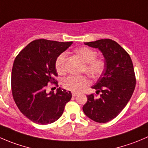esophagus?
<instances>
[{"instance_id":"esophagus-1","label":"esophagus","mask_w":148,"mask_h":148,"mask_svg":"<svg viewBox=\"0 0 148 148\" xmlns=\"http://www.w3.org/2000/svg\"><path fill=\"white\" fill-rule=\"evenodd\" d=\"M77 95H78V93L75 92H72V96H73V97H75V96H77Z\"/></svg>"}]
</instances>
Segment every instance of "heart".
I'll use <instances>...</instances> for the list:
<instances>
[{
    "label": "heart",
    "instance_id": "obj_1",
    "mask_svg": "<svg viewBox=\"0 0 148 148\" xmlns=\"http://www.w3.org/2000/svg\"><path fill=\"white\" fill-rule=\"evenodd\" d=\"M77 55L85 63L84 71L92 77H97L103 72L105 62L101 58H97V52L87 47H82L76 51ZM66 53L60 54L56 61V69L58 73L66 71ZM88 84V79L85 75H70L66 77L63 82V85L66 90L72 92H79L84 89Z\"/></svg>",
    "mask_w": 148,
    "mask_h": 148
}]
</instances>
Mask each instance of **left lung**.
I'll return each instance as SVG.
<instances>
[{
  "instance_id": "obj_1",
  "label": "left lung",
  "mask_w": 148,
  "mask_h": 148,
  "mask_svg": "<svg viewBox=\"0 0 148 148\" xmlns=\"http://www.w3.org/2000/svg\"><path fill=\"white\" fill-rule=\"evenodd\" d=\"M92 48H98L105 58V69L92 88L96 93L87 96L83 111L88 118L98 123H106L121 113L133 94L136 85L132 61L128 53L110 39H101L84 42Z\"/></svg>"
}]
</instances>
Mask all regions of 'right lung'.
Here are the masks:
<instances>
[{
	"label": "right lung",
	"instance_id": "right-lung-1",
	"mask_svg": "<svg viewBox=\"0 0 148 148\" xmlns=\"http://www.w3.org/2000/svg\"><path fill=\"white\" fill-rule=\"evenodd\" d=\"M72 42L39 39L29 43L14 60L11 72V90L19 110L38 124H51L64 112L71 93L64 89L47 92L48 84L58 86L56 61Z\"/></svg>",
	"mask_w": 148,
	"mask_h": 148
}]
</instances>
